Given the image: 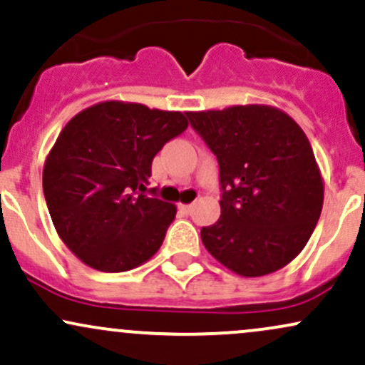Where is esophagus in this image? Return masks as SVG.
<instances>
[{"instance_id":"34e87169","label":"esophagus","mask_w":365,"mask_h":365,"mask_svg":"<svg viewBox=\"0 0 365 365\" xmlns=\"http://www.w3.org/2000/svg\"><path fill=\"white\" fill-rule=\"evenodd\" d=\"M179 208H181L182 213H191L192 212V205H179Z\"/></svg>"}]
</instances>
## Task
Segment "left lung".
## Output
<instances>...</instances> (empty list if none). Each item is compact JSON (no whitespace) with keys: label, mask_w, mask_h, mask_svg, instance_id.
I'll return each mask as SVG.
<instances>
[{"label":"left lung","mask_w":365,"mask_h":365,"mask_svg":"<svg viewBox=\"0 0 365 365\" xmlns=\"http://www.w3.org/2000/svg\"><path fill=\"white\" fill-rule=\"evenodd\" d=\"M217 155L222 215L201 229L210 255L241 277L287 267L318 224L324 181L302 128L278 107L186 113Z\"/></svg>","instance_id":"obj_1"}]
</instances>
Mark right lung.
Here are the masks:
<instances>
[{
  "mask_svg": "<svg viewBox=\"0 0 365 365\" xmlns=\"http://www.w3.org/2000/svg\"><path fill=\"white\" fill-rule=\"evenodd\" d=\"M187 124L179 110L104 101L59 133L42 187L56 232L87 267L128 272L160 250L178 210L145 195V186L153 157Z\"/></svg>",
  "mask_w": 365,
  "mask_h": 365,
  "instance_id": "1",
  "label": "right lung"
}]
</instances>
